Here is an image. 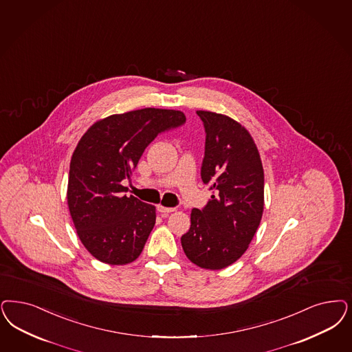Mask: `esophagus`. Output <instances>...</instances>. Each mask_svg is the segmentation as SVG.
Instances as JSON below:
<instances>
[{
	"label": "esophagus",
	"mask_w": 352,
	"mask_h": 352,
	"mask_svg": "<svg viewBox=\"0 0 352 352\" xmlns=\"http://www.w3.org/2000/svg\"><path fill=\"white\" fill-rule=\"evenodd\" d=\"M157 210L162 216H168L171 212L175 210V208H168V206H158Z\"/></svg>",
	"instance_id": "esophagus-1"
}]
</instances>
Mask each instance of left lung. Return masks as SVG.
Returning a JSON list of instances; mask_svg holds the SVG:
<instances>
[{
  "instance_id": "1",
  "label": "left lung",
  "mask_w": 352,
  "mask_h": 352,
  "mask_svg": "<svg viewBox=\"0 0 352 352\" xmlns=\"http://www.w3.org/2000/svg\"><path fill=\"white\" fill-rule=\"evenodd\" d=\"M206 129L201 179L212 199L191 212L183 251L197 267L219 270L247 251L264 210V169L255 142L239 122L197 110Z\"/></svg>"
}]
</instances>
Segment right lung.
Instances as JSON below:
<instances>
[{
    "mask_svg": "<svg viewBox=\"0 0 352 352\" xmlns=\"http://www.w3.org/2000/svg\"><path fill=\"white\" fill-rule=\"evenodd\" d=\"M186 122L179 110H133L94 123L74 151L67 206L87 251L109 265H126L142 254L156 223V208L127 187L144 149L158 133Z\"/></svg>",
    "mask_w": 352,
    "mask_h": 352,
    "instance_id": "add662e5",
    "label": "right lung"
}]
</instances>
